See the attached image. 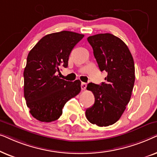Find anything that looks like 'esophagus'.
Listing matches in <instances>:
<instances>
[{
	"instance_id": "1",
	"label": "esophagus",
	"mask_w": 157,
	"mask_h": 157,
	"mask_svg": "<svg viewBox=\"0 0 157 157\" xmlns=\"http://www.w3.org/2000/svg\"><path fill=\"white\" fill-rule=\"evenodd\" d=\"M86 86L87 84L84 82H81V89L82 90H85L86 88Z\"/></svg>"
}]
</instances>
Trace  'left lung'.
<instances>
[{
	"label": "left lung",
	"mask_w": 157,
	"mask_h": 157,
	"mask_svg": "<svg viewBox=\"0 0 157 157\" xmlns=\"http://www.w3.org/2000/svg\"><path fill=\"white\" fill-rule=\"evenodd\" d=\"M101 71H106V82L89 83L87 90L95 101L86 111V117L98 126L112 125L120 119L129 102L135 81L134 59L123 40L111 33L88 37Z\"/></svg>",
	"instance_id": "8db88e82"
}]
</instances>
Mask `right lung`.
<instances>
[{
  "mask_svg": "<svg viewBox=\"0 0 157 157\" xmlns=\"http://www.w3.org/2000/svg\"><path fill=\"white\" fill-rule=\"evenodd\" d=\"M83 36L67 31L48 34L29 53L23 72L24 97L38 121L57 120L66 103L80 93V81H67L56 74L61 66L67 67L72 49Z\"/></svg>",
  "mask_w": 157,
  "mask_h": 157,
  "instance_id": "obj_1",
  "label": "right lung"
}]
</instances>
